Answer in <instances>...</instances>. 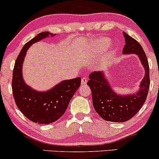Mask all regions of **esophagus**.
<instances>
[{"label":"esophagus","instance_id":"34e87169","mask_svg":"<svg viewBox=\"0 0 159 159\" xmlns=\"http://www.w3.org/2000/svg\"><path fill=\"white\" fill-rule=\"evenodd\" d=\"M87 78H85V77L82 78H81V84L82 85H85V84H87Z\"/></svg>","mask_w":159,"mask_h":159}]
</instances>
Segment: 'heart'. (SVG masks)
<instances>
[{
	"label": "heart",
	"mask_w": 159,
	"mask_h": 159,
	"mask_svg": "<svg viewBox=\"0 0 159 159\" xmlns=\"http://www.w3.org/2000/svg\"><path fill=\"white\" fill-rule=\"evenodd\" d=\"M110 40L109 39V38H103L102 40L101 41V43H100V50H104V49H106L107 47L110 46ZM116 49H117V47H115L113 48V50H112V52L115 53L116 52Z\"/></svg>",
	"instance_id": "heart-1"
}]
</instances>
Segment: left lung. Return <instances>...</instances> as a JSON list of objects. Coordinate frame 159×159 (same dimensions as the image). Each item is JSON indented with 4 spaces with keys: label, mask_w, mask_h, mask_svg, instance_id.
I'll list each match as a JSON object with an SVG mask.
<instances>
[{
    "label": "left lung",
    "mask_w": 159,
    "mask_h": 159,
    "mask_svg": "<svg viewBox=\"0 0 159 159\" xmlns=\"http://www.w3.org/2000/svg\"><path fill=\"white\" fill-rule=\"evenodd\" d=\"M125 43L124 54H135L144 66L145 74L136 93L118 95L105 76L104 72H94L89 75L87 85L90 88L94 109L103 119L112 122H124L132 118L139 112L146 101L150 75L149 64L142 47L133 38L123 32Z\"/></svg>",
    "instance_id": "left-lung-1"
}]
</instances>
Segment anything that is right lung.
Instances as JSON below:
<instances>
[{
	"label": "right lung",
	"mask_w": 159,
	"mask_h": 159,
	"mask_svg": "<svg viewBox=\"0 0 159 159\" xmlns=\"http://www.w3.org/2000/svg\"><path fill=\"white\" fill-rule=\"evenodd\" d=\"M49 32H41L24 46L15 61L12 75L13 96L17 107L30 121L48 124L64 114L70 101L81 85L80 77L61 81L47 91H38L25 83L22 73L26 51L33 43L55 36Z\"/></svg>",
	"instance_id": "obj_1"
}]
</instances>
